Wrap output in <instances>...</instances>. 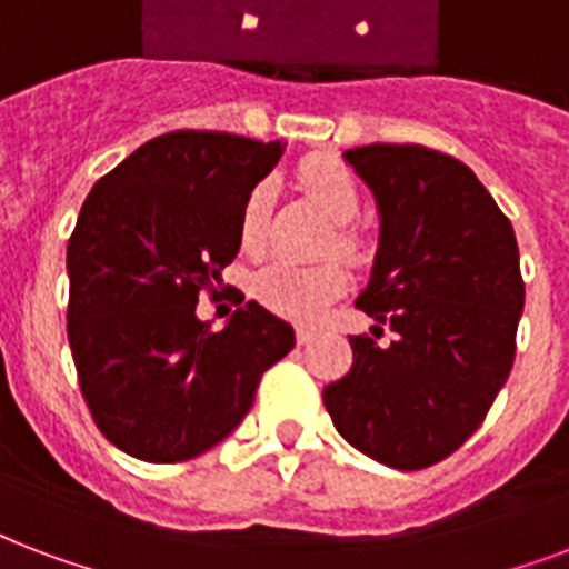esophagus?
<instances>
[{
	"mask_svg": "<svg viewBox=\"0 0 569 569\" xmlns=\"http://www.w3.org/2000/svg\"><path fill=\"white\" fill-rule=\"evenodd\" d=\"M311 338H315V332L308 326H297V345H308Z\"/></svg>",
	"mask_w": 569,
	"mask_h": 569,
	"instance_id": "esophagus-1",
	"label": "esophagus"
}]
</instances>
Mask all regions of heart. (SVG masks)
Wrapping results in <instances>:
<instances>
[{"mask_svg": "<svg viewBox=\"0 0 569 569\" xmlns=\"http://www.w3.org/2000/svg\"><path fill=\"white\" fill-rule=\"evenodd\" d=\"M299 187L306 189L308 198L332 219L335 249L347 254L350 261H359L365 254L362 237L356 234L350 222L362 210V189L359 180L345 162L335 157H311L299 166ZM272 210V183L261 180L246 192L237 219V237L243 252L258 254L267 246V224ZM350 284V272L345 261L326 258L320 263H290L272 261L254 276V297L276 315L293 317V320H315L323 315V308L338 299Z\"/></svg>", "mask_w": 569, "mask_h": 569, "instance_id": "obj_1", "label": "heart"}]
</instances>
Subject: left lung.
Here are the masks:
<instances>
[{
  "label": "left lung",
  "instance_id": "left-lung-1",
  "mask_svg": "<svg viewBox=\"0 0 569 569\" xmlns=\"http://www.w3.org/2000/svg\"><path fill=\"white\" fill-rule=\"evenodd\" d=\"M345 160L380 210V249L356 306L395 341L353 335V368L326 386L323 403L353 448L416 472L457 451L508 382L526 306L517 237L448 153L365 144Z\"/></svg>",
  "mask_w": 569,
  "mask_h": 569
}]
</instances>
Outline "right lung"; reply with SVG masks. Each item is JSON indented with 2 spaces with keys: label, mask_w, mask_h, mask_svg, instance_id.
Segmentation results:
<instances>
[{
  "label": "right lung",
  "mask_w": 569,
  "mask_h": 569,
  "mask_svg": "<svg viewBox=\"0 0 569 569\" xmlns=\"http://www.w3.org/2000/svg\"><path fill=\"white\" fill-rule=\"evenodd\" d=\"M284 142L174 130L136 148L88 192L68 243V341L100 433L148 463L210 451L252 409L293 329L246 302L213 332L198 293L240 252L246 192Z\"/></svg>",
  "instance_id": "1"
}]
</instances>
